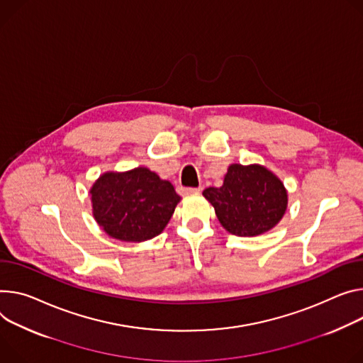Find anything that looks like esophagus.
<instances>
[{
	"mask_svg": "<svg viewBox=\"0 0 363 363\" xmlns=\"http://www.w3.org/2000/svg\"><path fill=\"white\" fill-rule=\"evenodd\" d=\"M201 191V188H181L179 192L182 195H192V194H199Z\"/></svg>",
	"mask_w": 363,
	"mask_h": 363,
	"instance_id": "1",
	"label": "esophagus"
}]
</instances>
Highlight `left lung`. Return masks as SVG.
Instances as JSON below:
<instances>
[{"label":"left lung","mask_w":363,"mask_h":363,"mask_svg":"<svg viewBox=\"0 0 363 363\" xmlns=\"http://www.w3.org/2000/svg\"><path fill=\"white\" fill-rule=\"evenodd\" d=\"M203 195L228 233L250 238L267 233L285 214L288 194L282 181L260 164H230L220 188Z\"/></svg>","instance_id":"obj_1"}]
</instances>
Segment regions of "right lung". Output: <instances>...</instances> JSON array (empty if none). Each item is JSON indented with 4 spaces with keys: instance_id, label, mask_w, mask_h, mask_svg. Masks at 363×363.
Returning a JSON list of instances; mask_svg holds the SVG:
<instances>
[{
    "instance_id": "right-lung-1",
    "label": "right lung",
    "mask_w": 363,
    "mask_h": 363,
    "mask_svg": "<svg viewBox=\"0 0 363 363\" xmlns=\"http://www.w3.org/2000/svg\"><path fill=\"white\" fill-rule=\"evenodd\" d=\"M89 194L94 218L110 238L121 242H145L160 235L181 201L169 181L143 167L106 172Z\"/></svg>"
}]
</instances>
